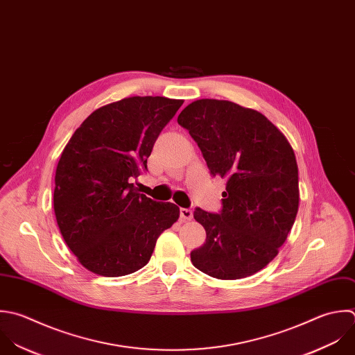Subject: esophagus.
<instances>
[{
    "label": "esophagus",
    "instance_id": "esophagus-1",
    "mask_svg": "<svg viewBox=\"0 0 355 355\" xmlns=\"http://www.w3.org/2000/svg\"><path fill=\"white\" fill-rule=\"evenodd\" d=\"M180 216H181V218L184 221H191L192 217H193V213H192L191 209H181L180 210Z\"/></svg>",
    "mask_w": 355,
    "mask_h": 355
}]
</instances>
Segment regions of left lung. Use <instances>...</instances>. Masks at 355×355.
Segmentation results:
<instances>
[{
	"instance_id": "obj_1",
	"label": "left lung",
	"mask_w": 355,
	"mask_h": 355,
	"mask_svg": "<svg viewBox=\"0 0 355 355\" xmlns=\"http://www.w3.org/2000/svg\"><path fill=\"white\" fill-rule=\"evenodd\" d=\"M213 175L227 178L223 210L196 209L206 230L192 264L217 279L263 270L285 243L299 210V168L284 132L263 113L223 99H198L178 116Z\"/></svg>"
}]
</instances>
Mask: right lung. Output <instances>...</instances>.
Segmentation results:
<instances>
[{
    "label": "right lung",
    "instance_id": "obj_1",
    "mask_svg": "<svg viewBox=\"0 0 355 355\" xmlns=\"http://www.w3.org/2000/svg\"><path fill=\"white\" fill-rule=\"evenodd\" d=\"M182 103L166 96L107 103L64 146L55 173L53 210L66 245L88 271L123 277L141 270L160 234L178 220V206L152 200L132 181Z\"/></svg>",
    "mask_w": 355,
    "mask_h": 355
}]
</instances>
